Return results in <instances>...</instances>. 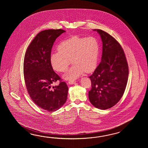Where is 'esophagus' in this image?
Here are the masks:
<instances>
[{"mask_svg":"<svg viewBox=\"0 0 148 148\" xmlns=\"http://www.w3.org/2000/svg\"><path fill=\"white\" fill-rule=\"evenodd\" d=\"M75 82H76V81H75V80H70L68 82V84L69 85H73V84H75Z\"/></svg>","mask_w":148,"mask_h":148,"instance_id":"obj_1","label":"esophagus"}]
</instances>
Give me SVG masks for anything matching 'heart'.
Masks as SVG:
<instances>
[{"mask_svg": "<svg viewBox=\"0 0 148 148\" xmlns=\"http://www.w3.org/2000/svg\"><path fill=\"white\" fill-rule=\"evenodd\" d=\"M58 52L51 54L50 60L52 68L58 72L66 71L63 78L74 80L84 73H91L97 66L99 50V42L94 37L75 36L62 41L58 47Z\"/></svg>", "mask_w": 148, "mask_h": 148, "instance_id": "obj_1", "label": "heart"}]
</instances>
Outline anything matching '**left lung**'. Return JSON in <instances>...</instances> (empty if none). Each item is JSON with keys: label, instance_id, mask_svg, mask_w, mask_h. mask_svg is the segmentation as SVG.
<instances>
[{"label": "left lung", "instance_id": "left-lung-1", "mask_svg": "<svg viewBox=\"0 0 148 148\" xmlns=\"http://www.w3.org/2000/svg\"><path fill=\"white\" fill-rule=\"evenodd\" d=\"M97 32L103 42L101 60L89 77L91 89L88 92L91 104L101 110H107L120 101L125 90L129 67L120 43L110 35L101 29Z\"/></svg>", "mask_w": 148, "mask_h": 148}]
</instances>
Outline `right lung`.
Here are the masks:
<instances>
[{
	"label": "right lung",
	"instance_id": "1",
	"mask_svg": "<svg viewBox=\"0 0 148 148\" xmlns=\"http://www.w3.org/2000/svg\"><path fill=\"white\" fill-rule=\"evenodd\" d=\"M62 29L40 32L32 40L25 53L24 75L27 90L38 107L49 112L58 110L66 101L68 87L55 73L50 63L54 42L65 32ZM58 80V86L51 85Z\"/></svg>",
	"mask_w": 148,
	"mask_h": 148
}]
</instances>
